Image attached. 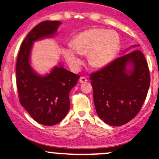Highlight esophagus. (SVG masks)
<instances>
[{
	"instance_id": "1",
	"label": "esophagus",
	"mask_w": 159,
	"mask_h": 159,
	"mask_svg": "<svg viewBox=\"0 0 159 159\" xmlns=\"http://www.w3.org/2000/svg\"><path fill=\"white\" fill-rule=\"evenodd\" d=\"M79 81H80V83H84V82H86V81H88V79H87L85 77L82 76V77H81V78H80Z\"/></svg>"
}]
</instances>
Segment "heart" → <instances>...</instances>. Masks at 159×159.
Here are the masks:
<instances>
[{
    "label": "heart",
    "instance_id": "heart-1",
    "mask_svg": "<svg viewBox=\"0 0 159 159\" xmlns=\"http://www.w3.org/2000/svg\"><path fill=\"white\" fill-rule=\"evenodd\" d=\"M70 46L78 54H88V63L93 68H103L111 62L117 54L120 39L116 32L93 28L76 35ZM73 50L66 48L63 49V56L72 69L78 70L81 60Z\"/></svg>",
    "mask_w": 159,
    "mask_h": 159
}]
</instances>
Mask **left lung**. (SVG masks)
<instances>
[{
  "label": "left lung",
  "mask_w": 159,
  "mask_h": 159,
  "mask_svg": "<svg viewBox=\"0 0 159 159\" xmlns=\"http://www.w3.org/2000/svg\"><path fill=\"white\" fill-rule=\"evenodd\" d=\"M129 64L131 70H127ZM90 77L97 113L105 123L120 126L138 114L150 84L148 63L140 50L116 58Z\"/></svg>",
  "instance_id": "obj_1"
}]
</instances>
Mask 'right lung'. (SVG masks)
Segmentation results:
<instances>
[{
  "instance_id": "right-lung-1",
  "label": "right lung",
  "mask_w": 159,
  "mask_h": 159,
  "mask_svg": "<svg viewBox=\"0 0 159 159\" xmlns=\"http://www.w3.org/2000/svg\"><path fill=\"white\" fill-rule=\"evenodd\" d=\"M61 22L43 21L36 25L21 44L16 65V87L21 105L37 123L53 126L65 118L70 108L69 92L79 75L55 67L46 76L34 72L30 65L33 42L52 36Z\"/></svg>"
}]
</instances>
